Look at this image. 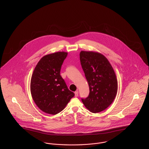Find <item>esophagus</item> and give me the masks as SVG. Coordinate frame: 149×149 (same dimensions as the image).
Segmentation results:
<instances>
[{
    "label": "esophagus",
    "mask_w": 149,
    "mask_h": 149,
    "mask_svg": "<svg viewBox=\"0 0 149 149\" xmlns=\"http://www.w3.org/2000/svg\"><path fill=\"white\" fill-rule=\"evenodd\" d=\"M74 93H75V97H78V94H79V92H78V91H76V92H75Z\"/></svg>",
    "instance_id": "esophagus-1"
}]
</instances>
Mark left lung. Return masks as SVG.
Segmentation results:
<instances>
[{"mask_svg": "<svg viewBox=\"0 0 149 149\" xmlns=\"http://www.w3.org/2000/svg\"><path fill=\"white\" fill-rule=\"evenodd\" d=\"M80 60L89 87V94L81 98L85 107L93 113H98L109 106L118 89L117 80L112 66L102 54L81 51Z\"/></svg>", "mask_w": 149, "mask_h": 149, "instance_id": "left-lung-1", "label": "left lung"}]
</instances>
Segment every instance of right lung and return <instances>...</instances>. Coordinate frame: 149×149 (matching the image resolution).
I'll list each match as a JSON object with an SVG mask.
<instances>
[{
    "label": "right lung",
    "instance_id": "right-lung-1",
    "mask_svg": "<svg viewBox=\"0 0 149 149\" xmlns=\"http://www.w3.org/2000/svg\"><path fill=\"white\" fill-rule=\"evenodd\" d=\"M68 53L57 52L45 55L36 66L31 80V93L43 112L56 114L62 111L75 95L69 90L60 70Z\"/></svg>",
    "mask_w": 149,
    "mask_h": 149
}]
</instances>
